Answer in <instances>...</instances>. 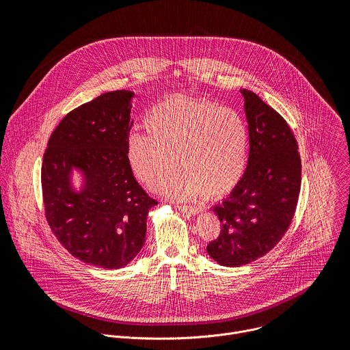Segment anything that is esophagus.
<instances>
[{
    "mask_svg": "<svg viewBox=\"0 0 350 350\" xmlns=\"http://www.w3.org/2000/svg\"><path fill=\"white\" fill-rule=\"evenodd\" d=\"M177 209L180 212L189 213V215H198L204 211L201 206H187V205H177Z\"/></svg>",
    "mask_w": 350,
    "mask_h": 350,
    "instance_id": "esophagus-1",
    "label": "esophagus"
}]
</instances>
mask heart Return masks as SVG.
<instances>
[{
    "instance_id": "obj_1",
    "label": "heart",
    "mask_w": 350,
    "mask_h": 350,
    "mask_svg": "<svg viewBox=\"0 0 350 350\" xmlns=\"http://www.w3.org/2000/svg\"><path fill=\"white\" fill-rule=\"evenodd\" d=\"M144 127L146 134H129L126 157L148 188L176 199H219L243 178L249 131L237 111L205 98L170 96L148 112ZM178 160L185 172L166 183Z\"/></svg>"
}]
</instances>
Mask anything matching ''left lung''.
<instances>
[{"mask_svg": "<svg viewBox=\"0 0 350 350\" xmlns=\"http://www.w3.org/2000/svg\"><path fill=\"white\" fill-rule=\"evenodd\" d=\"M249 130L243 178L212 208L220 234L206 251L221 266L239 267L269 254L289 228L302 183L297 142L285 119L252 91L241 90Z\"/></svg>", "mask_w": 350, "mask_h": 350, "instance_id": "1", "label": "left lung"}]
</instances>
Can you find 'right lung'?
Masks as SVG:
<instances>
[{
  "mask_svg": "<svg viewBox=\"0 0 350 350\" xmlns=\"http://www.w3.org/2000/svg\"><path fill=\"white\" fill-rule=\"evenodd\" d=\"M134 92L116 90L69 112L53 131L42 158L45 219L79 260L103 269L129 265L145 242L146 216L158 201L137 183L126 157ZM80 168V193L70 173Z\"/></svg>",
  "mask_w": 350,
  "mask_h": 350,
  "instance_id": "1",
  "label": "right lung"
}]
</instances>
